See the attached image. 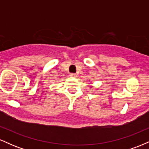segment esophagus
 Here are the masks:
<instances>
[{
    "label": "esophagus",
    "instance_id": "obj_1",
    "mask_svg": "<svg viewBox=\"0 0 149 149\" xmlns=\"http://www.w3.org/2000/svg\"><path fill=\"white\" fill-rule=\"evenodd\" d=\"M70 77H73V78H76V74H75V73H70Z\"/></svg>",
    "mask_w": 149,
    "mask_h": 149
}]
</instances>
